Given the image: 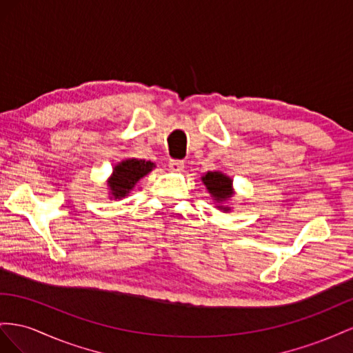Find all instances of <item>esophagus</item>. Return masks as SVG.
<instances>
[{
	"label": "esophagus",
	"instance_id": "34e87169",
	"mask_svg": "<svg viewBox=\"0 0 353 353\" xmlns=\"http://www.w3.org/2000/svg\"><path fill=\"white\" fill-rule=\"evenodd\" d=\"M168 167L171 171H176V173H179V171H182L185 168V163L182 159H170Z\"/></svg>",
	"mask_w": 353,
	"mask_h": 353
}]
</instances>
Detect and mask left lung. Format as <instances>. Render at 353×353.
I'll use <instances>...</instances> for the list:
<instances>
[{
  "instance_id": "8db88e82",
  "label": "left lung",
  "mask_w": 353,
  "mask_h": 353,
  "mask_svg": "<svg viewBox=\"0 0 353 353\" xmlns=\"http://www.w3.org/2000/svg\"><path fill=\"white\" fill-rule=\"evenodd\" d=\"M201 180H203V183L208 189V192L217 203V208L223 211H230V207L223 205V203L234 196L232 179L221 173V171H208L207 174L201 177Z\"/></svg>"
}]
</instances>
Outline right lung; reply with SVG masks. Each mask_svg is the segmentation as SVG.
I'll return each instance as SVG.
<instances>
[{
  "label": "right lung",
  "instance_id": "add662e5",
  "mask_svg": "<svg viewBox=\"0 0 353 353\" xmlns=\"http://www.w3.org/2000/svg\"><path fill=\"white\" fill-rule=\"evenodd\" d=\"M152 168H155V164L145 159L130 158L121 161L114 167L112 176L108 180L110 195H112L110 198L121 199L127 196L139 180L150 173Z\"/></svg>",
  "mask_w": 353,
  "mask_h": 353
}]
</instances>
